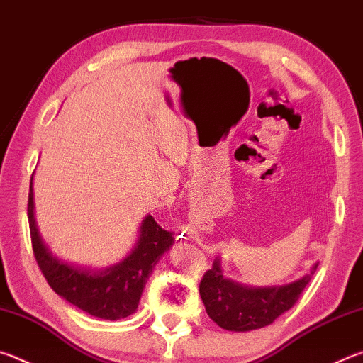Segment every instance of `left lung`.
Listing matches in <instances>:
<instances>
[{"mask_svg":"<svg viewBox=\"0 0 363 363\" xmlns=\"http://www.w3.org/2000/svg\"><path fill=\"white\" fill-rule=\"evenodd\" d=\"M317 266L318 264L290 284L251 286L225 279L218 257L200 281V296L206 314L220 328L229 331L257 330L267 327L296 304Z\"/></svg>","mask_w":363,"mask_h":363,"instance_id":"obj_1","label":"left lung"}]
</instances>
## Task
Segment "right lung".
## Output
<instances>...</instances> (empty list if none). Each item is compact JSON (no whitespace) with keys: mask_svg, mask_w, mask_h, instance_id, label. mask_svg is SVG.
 Wrapping results in <instances>:
<instances>
[{"mask_svg":"<svg viewBox=\"0 0 363 363\" xmlns=\"http://www.w3.org/2000/svg\"><path fill=\"white\" fill-rule=\"evenodd\" d=\"M27 211L33 253L49 286L78 309L104 320H120L136 312L153 267L174 243L173 233L162 229L147 214L136 245L121 261L99 269L78 266L57 257L40 235L35 219L33 176Z\"/></svg>","mask_w":363,"mask_h":363,"instance_id":"right-lung-1","label":"right lung"}]
</instances>
